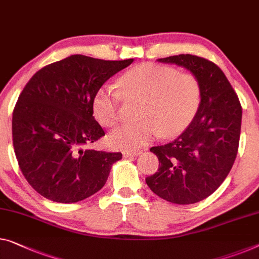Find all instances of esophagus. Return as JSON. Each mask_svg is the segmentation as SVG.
Masks as SVG:
<instances>
[{
    "mask_svg": "<svg viewBox=\"0 0 259 259\" xmlns=\"http://www.w3.org/2000/svg\"><path fill=\"white\" fill-rule=\"evenodd\" d=\"M142 151L141 150H131V151H123V157L128 158V157H134V156H138L141 154Z\"/></svg>",
    "mask_w": 259,
    "mask_h": 259,
    "instance_id": "34e87169",
    "label": "esophagus"
}]
</instances>
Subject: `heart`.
<instances>
[{
    "instance_id": "b5f03b06",
    "label": "heart",
    "mask_w": 259,
    "mask_h": 259,
    "mask_svg": "<svg viewBox=\"0 0 259 259\" xmlns=\"http://www.w3.org/2000/svg\"><path fill=\"white\" fill-rule=\"evenodd\" d=\"M118 91L103 84L95 92L92 108L95 118L105 126H113L121 117L122 98L141 100L140 122L126 123L109 135L110 144L123 150L148 145L161 134L175 136L191 124L200 109L202 88L193 73H180L172 66L143 64L125 72Z\"/></svg>"
}]
</instances>
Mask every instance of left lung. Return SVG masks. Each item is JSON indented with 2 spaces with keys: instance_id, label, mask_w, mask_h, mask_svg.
I'll return each instance as SVG.
<instances>
[{
  "instance_id": "1",
  "label": "left lung",
  "mask_w": 259,
  "mask_h": 259,
  "mask_svg": "<svg viewBox=\"0 0 259 259\" xmlns=\"http://www.w3.org/2000/svg\"><path fill=\"white\" fill-rule=\"evenodd\" d=\"M191 71L202 88L195 118L178 138L153 146L159 168L145 181L154 194L172 203L201 201L218 190L238 151L242 107L225 73L213 61L192 55L161 58Z\"/></svg>"
}]
</instances>
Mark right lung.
<instances>
[{
    "mask_svg": "<svg viewBox=\"0 0 259 259\" xmlns=\"http://www.w3.org/2000/svg\"><path fill=\"white\" fill-rule=\"evenodd\" d=\"M133 61L73 55L39 69L23 88L13 113L14 150L23 176L44 198L78 202L105 186L122 153L87 148L105 136L92 100Z\"/></svg>",
    "mask_w": 259,
    "mask_h": 259,
    "instance_id": "right-lung-1",
    "label": "right lung"
}]
</instances>
